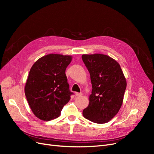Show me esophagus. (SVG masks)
I'll list each match as a JSON object with an SVG mask.
<instances>
[{
  "instance_id": "34e87169",
  "label": "esophagus",
  "mask_w": 154,
  "mask_h": 154,
  "mask_svg": "<svg viewBox=\"0 0 154 154\" xmlns=\"http://www.w3.org/2000/svg\"><path fill=\"white\" fill-rule=\"evenodd\" d=\"M82 92H80V93H79V92H76L75 93V96H77V97H78V96H82Z\"/></svg>"
}]
</instances>
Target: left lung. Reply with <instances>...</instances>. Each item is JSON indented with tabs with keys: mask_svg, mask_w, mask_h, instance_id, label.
Returning a JSON list of instances; mask_svg holds the SVG:
<instances>
[{
	"mask_svg": "<svg viewBox=\"0 0 154 154\" xmlns=\"http://www.w3.org/2000/svg\"><path fill=\"white\" fill-rule=\"evenodd\" d=\"M82 58L89 71L92 87L89 104L83 110V116L92 122L106 123L122 107L127 80L120 65L109 56L83 54Z\"/></svg>",
	"mask_w": 154,
	"mask_h": 154,
	"instance_id": "8db88e82",
	"label": "left lung"
}]
</instances>
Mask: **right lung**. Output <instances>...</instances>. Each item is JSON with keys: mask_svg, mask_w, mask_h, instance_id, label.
Segmentation results:
<instances>
[{"mask_svg": "<svg viewBox=\"0 0 154 154\" xmlns=\"http://www.w3.org/2000/svg\"><path fill=\"white\" fill-rule=\"evenodd\" d=\"M72 56L49 54L31 67L24 92L30 108L36 118L50 121L59 117L63 106L71 99L66 69Z\"/></svg>", "mask_w": 154, "mask_h": 154, "instance_id": "obj_1", "label": "right lung"}]
</instances>
